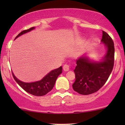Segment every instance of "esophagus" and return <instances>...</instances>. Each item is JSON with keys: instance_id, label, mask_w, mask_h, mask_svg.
Here are the masks:
<instances>
[{"instance_id": "34e87169", "label": "esophagus", "mask_w": 125, "mask_h": 125, "mask_svg": "<svg viewBox=\"0 0 125 125\" xmlns=\"http://www.w3.org/2000/svg\"><path fill=\"white\" fill-rule=\"evenodd\" d=\"M63 68L64 71L66 72L69 71V66L68 64H64L63 67Z\"/></svg>"}]
</instances>
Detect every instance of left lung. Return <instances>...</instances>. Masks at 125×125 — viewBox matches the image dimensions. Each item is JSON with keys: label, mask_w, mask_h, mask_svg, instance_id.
Segmentation results:
<instances>
[{"label": "left lung", "mask_w": 125, "mask_h": 125, "mask_svg": "<svg viewBox=\"0 0 125 125\" xmlns=\"http://www.w3.org/2000/svg\"><path fill=\"white\" fill-rule=\"evenodd\" d=\"M101 42L107 51L102 61H91L83 56L76 60L74 70L75 81L73 89L78 94L87 95L98 91L105 84L113 70L114 65V43L110 36L102 31Z\"/></svg>", "instance_id": "obj_1"}]
</instances>
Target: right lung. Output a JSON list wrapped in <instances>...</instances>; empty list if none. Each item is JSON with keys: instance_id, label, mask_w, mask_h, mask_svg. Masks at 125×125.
<instances>
[{"instance_id": "add662e5", "label": "right lung", "mask_w": 125, "mask_h": 125, "mask_svg": "<svg viewBox=\"0 0 125 125\" xmlns=\"http://www.w3.org/2000/svg\"><path fill=\"white\" fill-rule=\"evenodd\" d=\"M34 29H35V27H32L29 29L25 30V31H21L16 37L15 39L18 38L20 36L31 31V30H33ZM62 67L61 66L58 69H56L50 72L45 76L43 77L42 79H41V81L31 83H26L21 81L16 77L13 72L12 75L15 81L26 92L34 96H42L46 94L52 89L54 84H55L57 78H58L59 75L62 73Z\"/></svg>"}]
</instances>
